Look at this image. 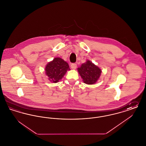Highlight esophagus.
<instances>
[{
    "label": "esophagus",
    "instance_id": "esophagus-1",
    "mask_svg": "<svg viewBox=\"0 0 146 146\" xmlns=\"http://www.w3.org/2000/svg\"><path fill=\"white\" fill-rule=\"evenodd\" d=\"M76 66H77V65H76V63H72L71 64V68L73 70H76Z\"/></svg>",
    "mask_w": 146,
    "mask_h": 146
}]
</instances>
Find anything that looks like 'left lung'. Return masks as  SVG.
Instances as JSON below:
<instances>
[{
  "mask_svg": "<svg viewBox=\"0 0 146 146\" xmlns=\"http://www.w3.org/2000/svg\"><path fill=\"white\" fill-rule=\"evenodd\" d=\"M77 70L83 79V82L88 85L96 83L102 72L101 69L90 60H87L86 62L83 63Z\"/></svg>",
  "mask_w": 146,
  "mask_h": 146,
  "instance_id": "1",
  "label": "left lung"
}]
</instances>
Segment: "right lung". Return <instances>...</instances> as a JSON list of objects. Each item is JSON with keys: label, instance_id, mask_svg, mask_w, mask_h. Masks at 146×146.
Returning a JSON list of instances; mask_svg holds the SVG:
<instances>
[{"label": "right lung", "instance_id": "right-lung-1", "mask_svg": "<svg viewBox=\"0 0 146 146\" xmlns=\"http://www.w3.org/2000/svg\"><path fill=\"white\" fill-rule=\"evenodd\" d=\"M68 63L60 57H55L46 65L45 74L50 82L56 83L62 79L67 70H70Z\"/></svg>", "mask_w": 146, "mask_h": 146}]
</instances>
